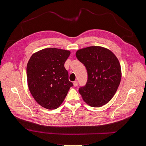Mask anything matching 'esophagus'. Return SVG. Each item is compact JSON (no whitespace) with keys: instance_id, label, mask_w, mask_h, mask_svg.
I'll return each mask as SVG.
<instances>
[{"instance_id":"34e87169","label":"esophagus","mask_w":146,"mask_h":146,"mask_svg":"<svg viewBox=\"0 0 146 146\" xmlns=\"http://www.w3.org/2000/svg\"><path fill=\"white\" fill-rule=\"evenodd\" d=\"M73 85H74V86H76L77 85H78V82L77 81L73 82Z\"/></svg>"}]
</instances>
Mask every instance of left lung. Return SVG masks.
<instances>
[{
  "label": "left lung",
  "instance_id": "1",
  "mask_svg": "<svg viewBox=\"0 0 146 146\" xmlns=\"http://www.w3.org/2000/svg\"><path fill=\"white\" fill-rule=\"evenodd\" d=\"M77 59L87 71L86 85L78 90L86 103L98 107L107 104L115 94L121 80V68L112 52L100 46L79 49Z\"/></svg>",
  "mask_w": 146,
  "mask_h": 146
}]
</instances>
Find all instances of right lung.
<instances>
[{"instance_id":"right-lung-1","label":"right lung","mask_w":146,"mask_h":146,"mask_svg":"<svg viewBox=\"0 0 146 146\" xmlns=\"http://www.w3.org/2000/svg\"><path fill=\"white\" fill-rule=\"evenodd\" d=\"M70 54L67 50L46 48L33 54L27 63L29 91L35 100L47 109L60 106L73 86L64 66Z\"/></svg>"}]
</instances>
